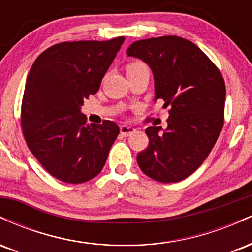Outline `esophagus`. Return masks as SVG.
<instances>
[{"mask_svg": "<svg viewBox=\"0 0 252 252\" xmlns=\"http://www.w3.org/2000/svg\"><path fill=\"white\" fill-rule=\"evenodd\" d=\"M120 131H121V135L122 136H129L131 135L132 132H135V129L132 128V126H121L120 128Z\"/></svg>", "mask_w": 252, "mask_h": 252, "instance_id": "obj_1", "label": "esophagus"}]
</instances>
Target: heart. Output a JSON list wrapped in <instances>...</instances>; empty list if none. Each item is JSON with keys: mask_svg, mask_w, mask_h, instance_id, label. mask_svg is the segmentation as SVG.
I'll list each match as a JSON object with an SVG mask.
<instances>
[{"mask_svg": "<svg viewBox=\"0 0 252 252\" xmlns=\"http://www.w3.org/2000/svg\"><path fill=\"white\" fill-rule=\"evenodd\" d=\"M141 68H148V67H147L146 63H143L142 62H131L126 66V73H130V72L141 70Z\"/></svg>", "mask_w": 252, "mask_h": 252, "instance_id": "heart-1", "label": "heart"}]
</instances>
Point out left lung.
Returning a JSON list of instances; mask_svg holds the SVG:
<instances>
[{
  "label": "left lung",
  "instance_id": "obj_1",
  "mask_svg": "<svg viewBox=\"0 0 252 252\" xmlns=\"http://www.w3.org/2000/svg\"><path fill=\"white\" fill-rule=\"evenodd\" d=\"M126 53L148 63L155 100L170 106L166 130L146 129L149 144L137 154L138 166L156 181L184 180L206 160L224 126V78L198 46L175 35L138 40Z\"/></svg>",
  "mask_w": 252,
  "mask_h": 252
}]
</instances>
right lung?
Instances as JSON below:
<instances>
[{
	"instance_id": "obj_1",
	"label": "right lung",
	"mask_w": 252,
	"mask_h": 252,
	"mask_svg": "<svg viewBox=\"0 0 252 252\" xmlns=\"http://www.w3.org/2000/svg\"><path fill=\"white\" fill-rule=\"evenodd\" d=\"M124 39L57 43L32 66L22 98V132L32 154L58 180L83 184L106 162L120 128L106 120L89 124L80 108L97 94Z\"/></svg>"
}]
</instances>
